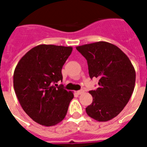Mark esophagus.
Here are the masks:
<instances>
[{
  "label": "esophagus",
  "instance_id": "34e87169",
  "mask_svg": "<svg viewBox=\"0 0 147 147\" xmlns=\"http://www.w3.org/2000/svg\"><path fill=\"white\" fill-rule=\"evenodd\" d=\"M84 92H85V90H83V89L80 90H78V91H77V94H79V95L82 94V93H84Z\"/></svg>",
  "mask_w": 147,
  "mask_h": 147
}]
</instances>
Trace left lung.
Listing matches in <instances>:
<instances>
[{
  "instance_id": "1",
  "label": "left lung",
  "mask_w": 147,
  "mask_h": 147,
  "mask_svg": "<svg viewBox=\"0 0 147 147\" xmlns=\"http://www.w3.org/2000/svg\"><path fill=\"white\" fill-rule=\"evenodd\" d=\"M87 59L90 77L98 78V88L90 90L93 102L85 110L98 121L117 116L129 102L135 88L136 71L127 55L116 45L100 41L77 46Z\"/></svg>"
}]
</instances>
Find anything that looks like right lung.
<instances>
[{
	"label": "right lung",
	"instance_id": "1",
	"mask_svg": "<svg viewBox=\"0 0 147 147\" xmlns=\"http://www.w3.org/2000/svg\"><path fill=\"white\" fill-rule=\"evenodd\" d=\"M72 47L39 45L23 56L15 67L14 89L22 108L32 120L50 127L62 121L67 114L71 91L63 85L62 68Z\"/></svg>",
	"mask_w": 147,
	"mask_h": 147
}]
</instances>
